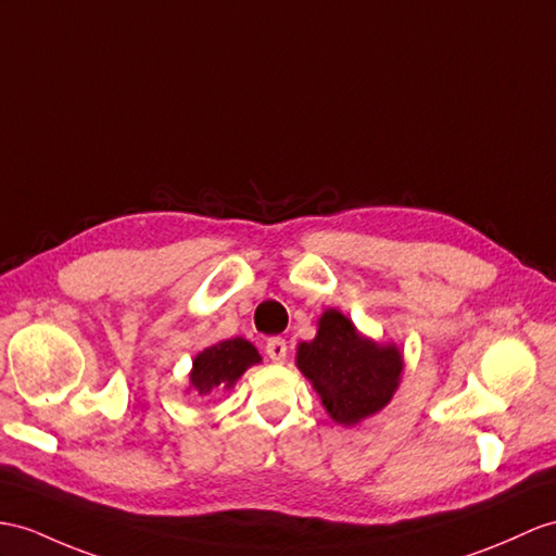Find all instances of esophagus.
<instances>
[{
	"mask_svg": "<svg viewBox=\"0 0 556 556\" xmlns=\"http://www.w3.org/2000/svg\"><path fill=\"white\" fill-rule=\"evenodd\" d=\"M264 351H266V356H268L270 361L282 363V361L288 358V342L282 340V337H270V340H268L266 346H264Z\"/></svg>",
	"mask_w": 556,
	"mask_h": 556,
	"instance_id": "esophagus-1",
	"label": "esophagus"
}]
</instances>
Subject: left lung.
<instances>
[{"label":"left lung","mask_w":556,"mask_h":556,"mask_svg":"<svg viewBox=\"0 0 556 556\" xmlns=\"http://www.w3.org/2000/svg\"><path fill=\"white\" fill-rule=\"evenodd\" d=\"M296 365L334 422L356 425L391 401L403 370L396 346L363 340L340 311H325L314 342L300 344Z\"/></svg>","instance_id":"left-lung-1"}]
</instances>
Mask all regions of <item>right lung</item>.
I'll return each instance as SVG.
<instances>
[{
    "instance_id": "right-lung-1",
    "label": "right lung",
    "mask_w": 556,
    "mask_h": 556,
    "mask_svg": "<svg viewBox=\"0 0 556 556\" xmlns=\"http://www.w3.org/2000/svg\"><path fill=\"white\" fill-rule=\"evenodd\" d=\"M260 354L248 340H226L202 351L193 361L191 384L198 396H210L214 389L231 387L250 365L260 363Z\"/></svg>"
}]
</instances>
